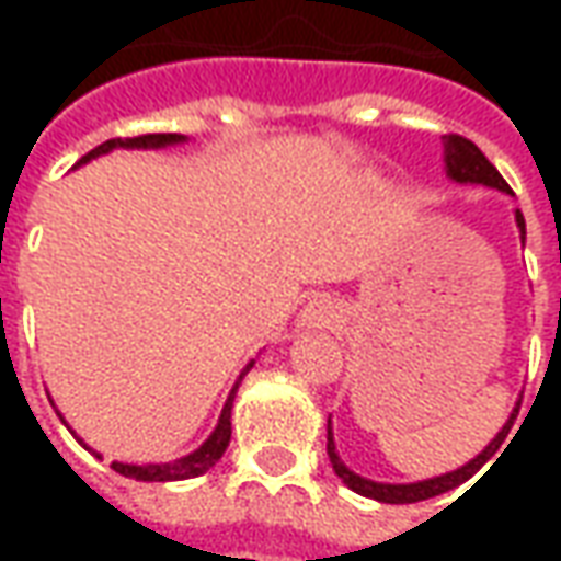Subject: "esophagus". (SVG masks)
Listing matches in <instances>:
<instances>
[{
	"label": "esophagus",
	"mask_w": 561,
	"mask_h": 561,
	"mask_svg": "<svg viewBox=\"0 0 561 561\" xmlns=\"http://www.w3.org/2000/svg\"><path fill=\"white\" fill-rule=\"evenodd\" d=\"M333 321H336V309H333L328 300H312V304L306 306L304 312H300V321H297V328L321 330V328H330Z\"/></svg>",
	"instance_id": "34e87169"
}]
</instances>
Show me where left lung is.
I'll list each match as a JSON object with an SVG mask.
<instances>
[{"mask_svg":"<svg viewBox=\"0 0 561 561\" xmlns=\"http://www.w3.org/2000/svg\"><path fill=\"white\" fill-rule=\"evenodd\" d=\"M445 168L447 176L454 180V183H474V185H490V188H499V192H511V185L502 180V173L495 171L490 159L483 156L481 149L474 147L469 138H459V135H445ZM517 228L519 237L526 240V219H523V213L517 209ZM519 412V402L517 409L511 412L507 423L495 433V438L490 445L483 447L478 457L466 462L462 469L457 471H447V474H438V478H430V481H417V483H378L369 481V478H360V474H354L345 462L336 454V445H333V433H330V421H328V457L333 471L340 474L342 483L354 490V493L366 495V499H376V502H385V505H412V502H423V499H433V495H442L447 490H454L459 483H466L471 474H478V471L486 466V459L493 457L495 450L502 447L505 442L507 430L514 426Z\"/></svg>","mask_w":561,"mask_h":561,"instance_id":"left-lung-1","label":"left lung"}]
</instances>
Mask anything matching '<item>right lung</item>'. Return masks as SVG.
<instances>
[{
    "mask_svg": "<svg viewBox=\"0 0 561 561\" xmlns=\"http://www.w3.org/2000/svg\"><path fill=\"white\" fill-rule=\"evenodd\" d=\"M183 135H140V138H114V140H104L102 147H95L92 152H87L83 161L95 159V156H102V152H111L116 147H168V144H183ZM252 369V364L245 366L240 378H237V385H233L231 397L225 402V409H221V417L216 423V430L209 435L204 445L197 447L195 454H188L183 459H173V462H149V466H128V462H114L111 469L119 471V474H126V478H135V481H185V478H197V474H204L207 469H213L216 462L225 454V447L231 442V405H233V393L240 388V381L243 376Z\"/></svg>",
    "mask_w": 561,
    "mask_h": 561,
    "instance_id": "add662e5",
    "label": "right lung"
}]
</instances>
